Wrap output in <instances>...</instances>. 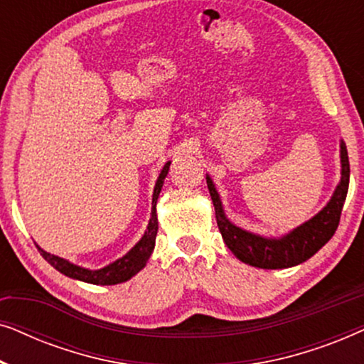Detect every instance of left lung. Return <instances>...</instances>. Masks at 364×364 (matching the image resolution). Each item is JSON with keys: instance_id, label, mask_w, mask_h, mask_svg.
<instances>
[{"instance_id": "1", "label": "left lung", "mask_w": 364, "mask_h": 364, "mask_svg": "<svg viewBox=\"0 0 364 364\" xmlns=\"http://www.w3.org/2000/svg\"><path fill=\"white\" fill-rule=\"evenodd\" d=\"M340 157L341 181L333 192V197L326 203V207L310 220L293 228L291 232L280 238L255 235V233L233 225L223 213L220 196H218L212 178L207 176V187L210 192L213 207H215L218 230H220L223 242L230 248L233 255L243 263L267 268V270L300 265L315 255L335 235L338 223H340L343 203L346 200L348 186H350V161H348V151L343 141L340 144Z\"/></svg>"}]
</instances>
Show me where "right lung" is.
Wrapping results in <instances>:
<instances>
[{"mask_svg": "<svg viewBox=\"0 0 364 364\" xmlns=\"http://www.w3.org/2000/svg\"><path fill=\"white\" fill-rule=\"evenodd\" d=\"M168 166H171V162H167L166 166H164L162 172L159 173L156 187H154L152 212H151V220H149L147 230L142 235L141 240H139L136 245L126 253V255L117 258L116 262L109 263L107 267L99 268V270H89V268L74 265V263H71L69 260H64L61 257H56L53 255V253L44 252L43 248L38 247V250L43 255L44 260H46L51 267L56 268L58 272H61L63 275L74 278V280L92 283V285H117V283L127 282L129 278H132L136 273L141 272L142 268L146 267L149 258H151L154 245H156V237H157V228H159L156 205H157L159 193L162 191L164 178H166L168 173Z\"/></svg>", "mask_w": 364, "mask_h": 364, "instance_id": "1", "label": "right lung"}]
</instances>
